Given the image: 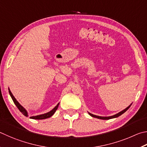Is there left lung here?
<instances>
[{
  "label": "left lung",
  "mask_w": 147,
  "mask_h": 147,
  "mask_svg": "<svg viewBox=\"0 0 147 147\" xmlns=\"http://www.w3.org/2000/svg\"><path fill=\"white\" fill-rule=\"evenodd\" d=\"M130 105H129V107H127V108L125 109H124L123 111H121V112H119V113L115 114V115L112 116H109V117H102V116H96V115H94V114H90V113H89V115H90V116H91L92 117H94V118H96L101 119H112V118H117V117H118V116H121V114H123L124 113H125V112H126V111L128 110V109H129L130 108Z\"/></svg>",
  "instance_id": "obj_1"
}]
</instances>
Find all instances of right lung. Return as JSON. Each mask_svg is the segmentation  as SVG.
<instances>
[{
	"label": "right lung",
	"instance_id": "add662e5",
	"mask_svg": "<svg viewBox=\"0 0 147 147\" xmlns=\"http://www.w3.org/2000/svg\"><path fill=\"white\" fill-rule=\"evenodd\" d=\"M9 94L11 96V97L12 100L13 101V102H14V103L15 104V105L17 107L18 110H19L25 116H28L27 111H26V109L24 108L18 102L17 100L15 99V98L13 96V95L12 94V93H11V92L10 91L9 89ZM58 105H59V103H58V105L56 106L53 109V110H51L50 112H49V113L44 114H41V115H38V116H31V117H30V118L34 119H44L49 118H50L51 116H52L53 114H54V113H55L56 111L57 110V109L58 107Z\"/></svg>",
	"mask_w": 147,
	"mask_h": 147
}]
</instances>
